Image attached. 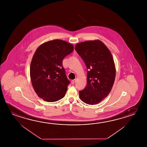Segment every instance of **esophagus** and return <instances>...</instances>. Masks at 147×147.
I'll list each match as a JSON object with an SVG mask.
<instances>
[{"label": "esophagus", "instance_id": "obj_1", "mask_svg": "<svg viewBox=\"0 0 147 147\" xmlns=\"http://www.w3.org/2000/svg\"><path fill=\"white\" fill-rule=\"evenodd\" d=\"M75 82H76V80H72V81H71V83H72V84H74V83H75Z\"/></svg>", "mask_w": 147, "mask_h": 147}]
</instances>
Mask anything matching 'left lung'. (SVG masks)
Returning <instances> with one entry per match:
<instances>
[{
	"label": "left lung",
	"mask_w": 147,
	"mask_h": 147,
	"mask_svg": "<svg viewBox=\"0 0 147 147\" xmlns=\"http://www.w3.org/2000/svg\"><path fill=\"white\" fill-rule=\"evenodd\" d=\"M75 49L88 69L87 85L79 91L80 97L87 104H98L108 96L114 85L116 69L112 55L99 40L81 42Z\"/></svg>",
	"instance_id": "8db88e82"
}]
</instances>
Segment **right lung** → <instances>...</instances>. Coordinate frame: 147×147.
Wrapping results in <instances>:
<instances>
[{
	"label": "right lung",
	"instance_id": "right-lung-1",
	"mask_svg": "<svg viewBox=\"0 0 147 147\" xmlns=\"http://www.w3.org/2000/svg\"><path fill=\"white\" fill-rule=\"evenodd\" d=\"M74 50L73 46L61 40L44 43L36 49L30 65L33 88L40 98L57 102L66 94L70 84L62 61Z\"/></svg>",
	"mask_w": 147,
	"mask_h": 147
}]
</instances>
